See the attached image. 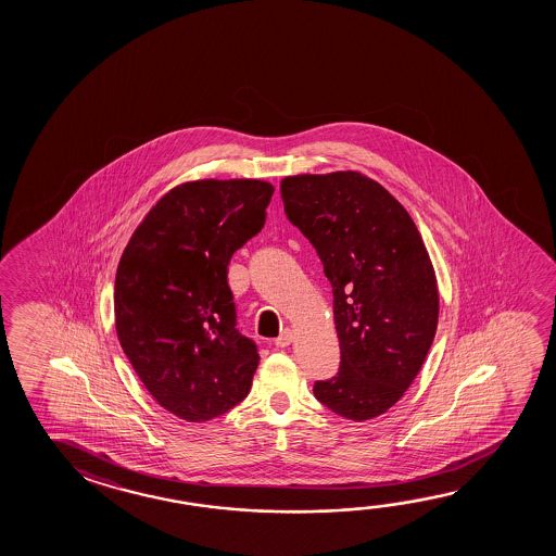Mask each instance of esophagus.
<instances>
[{"instance_id":"1","label":"esophagus","mask_w":556,"mask_h":556,"mask_svg":"<svg viewBox=\"0 0 556 556\" xmlns=\"http://www.w3.org/2000/svg\"><path fill=\"white\" fill-rule=\"evenodd\" d=\"M292 343V329H282L281 336L275 339V345L277 346H289Z\"/></svg>"}]
</instances>
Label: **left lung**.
I'll use <instances>...</instances> for the list:
<instances>
[{"label":"left lung","mask_w":556,"mask_h":556,"mask_svg":"<svg viewBox=\"0 0 556 556\" xmlns=\"http://www.w3.org/2000/svg\"><path fill=\"white\" fill-rule=\"evenodd\" d=\"M281 198L333 289L341 363L314 395L339 417L374 419L401 400L437 333L427 248L400 201L365 174L289 176Z\"/></svg>","instance_id":"8db88e82"}]
</instances>
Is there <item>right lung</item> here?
<instances>
[{
  "label": "right lung",
  "mask_w": 556,
  "mask_h": 556,
  "mask_svg": "<svg viewBox=\"0 0 556 556\" xmlns=\"http://www.w3.org/2000/svg\"><path fill=\"white\" fill-rule=\"evenodd\" d=\"M274 186L200 180L149 211L119 260L114 314L119 345L164 409L215 419L247 397L257 345L237 328L232 254L265 223Z\"/></svg>",
  "instance_id": "add662e5"
}]
</instances>
